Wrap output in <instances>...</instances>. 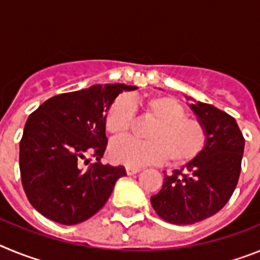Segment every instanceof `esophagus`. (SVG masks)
I'll return each instance as SVG.
<instances>
[{"label": "esophagus", "instance_id": "esophagus-1", "mask_svg": "<svg viewBox=\"0 0 260 260\" xmlns=\"http://www.w3.org/2000/svg\"><path fill=\"white\" fill-rule=\"evenodd\" d=\"M138 172H141V168L130 167V165H127V167H126V173H127L128 176H132V174L138 173Z\"/></svg>", "mask_w": 260, "mask_h": 260}]
</instances>
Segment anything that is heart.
Segmentation results:
<instances>
[{
	"label": "heart",
	"mask_w": 260,
	"mask_h": 260,
	"mask_svg": "<svg viewBox=\"0 0 260 260\" xmlns=\"http://www.w3.org/2000/svg\"><path fill=\"white\" fill-rule=\"evenodd\" d=\"M139 103L143 116L153 121L146 132L148 141L113 142L109 147V156L114 162L141 167L167 158L169 164L180 167L201 156L208 142L207 128L201 119L186 116L183 105L171 96H147ZM134 118L135 109L130 99L118 96L105 113V132L113 138L125 137L132 130Z\"/></svg>",
	"instance_id": "b5f03b06"
}]
</instances>
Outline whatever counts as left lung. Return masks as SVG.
Masks as SVG:
<instances>
[{
  "mask_svg": "<svg viewBox=\"0 0 260 260\" xmlns=\"http://www.w3.org/2000/svg\"><path fill=\"white\" fill-rule=\"evenodd\" d=\"M208 133L207 146L199 157L165 174L161 190L151 204L161 219L187 225L219 212L238 183L245 138L236 119L206 103L190 105Z\"/></svg>",
  "mask_w": 260,
  "mask_h": 260,
  "instance_id": "left-lung-1",
  "label": "left lung"
}]
</instances>
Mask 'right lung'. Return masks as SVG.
<instances>
[{"label": "right lung", "mask_w": 260, "mask_h": 260, "mask_svg": "<svg viewBox=\"0 0 260 260\" xmlns=\"http://www.w3.org/2000/svg\"><path fill=\"white\" fill-rule=\"evenodd\" d=\"M133 89L95 84L53 96L29 114L19 144L20 178L41 215L74 225L104 207L114 183L126 176L122 165L100 162L108 144L104 117L119 93Z\"/></svg>", "instance_id": "add662e5"}]
</instances>
